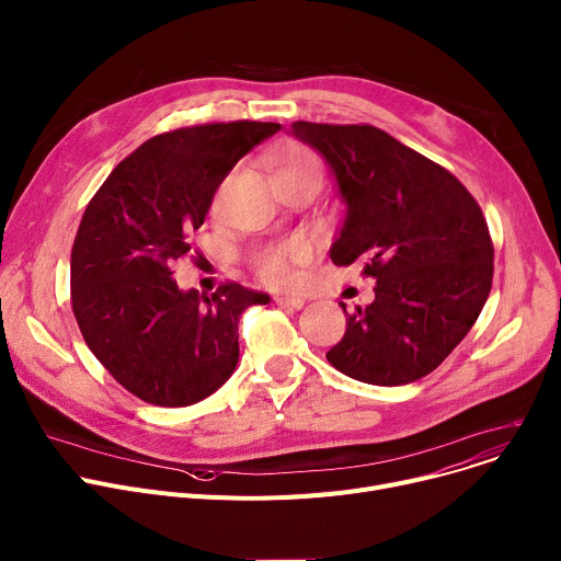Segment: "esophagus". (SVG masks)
<instances>
[{
  "label": "esophagus",
  "instance_id": "obj_1",
  "mask_svg": "<svg viewBox=\"0 0 561 561\" xmlns=\"http://www.w3.org/2000/svg\"><path fill=\"white\" fill-rule=\"evenodd\" d=\"M275 305L279 307H290V309H302L305 300L297 295H275Z\"/></svg>",
  "mask_w": 561,
  "mask_h": 561
}]
</instances>
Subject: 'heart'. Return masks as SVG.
Returning a JSON list of instances; mask_svg holds the SVG:
<instances>
[{
    "mask_svg": "<svg viewBox=\"0 0 561 561\" xmlns=\"http://www.w3.org/2000/svg\"><path fill=\"white\" fill-rule=\"evenodd\" d=\"M268 169L273 175H288V173H307L316 171L322 173L320 160L309 151V148L300 144H286L279 146L277 151L268 158ZM309 248L305 241H288V243H275L261 248L254 254V268L259 277L273 284V286H286L293 282V264L295 261L307 259Z\"/></svg>",
    "mask_w": 561,
    "mask_h": 561,
    "instance_id": "obj_1",
    "label": "heart"
}]
</instances>
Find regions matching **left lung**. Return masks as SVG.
Instances as JSON below:
<instances>
[{
	"label": "left lung",
	"mask_w": 561,
	"mask_h": 561,
	"mask_svg": "<svg viewBox=\"0 0 561 561\" xmlns=\"http://www.w3.org/2000/svg\"><path fill=\"white\" fill-rule=\"evenodd\" d=\"M290 135L324 158L347 205L331 243L335 266L363 261L375 302L347 313L327 360L371 386L413 383L449 356L478 320L494 245L465 184L375 126L295 122Z\"/></svg>",
	"instance_id": "1"
}]
</instances>
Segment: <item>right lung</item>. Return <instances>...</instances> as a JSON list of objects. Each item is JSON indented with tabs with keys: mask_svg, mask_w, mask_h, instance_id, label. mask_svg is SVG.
Listing matches in <instances>:
<instances>
[{
	"mask_svg": "<svg viewBox=\"0 0 561 561\" xmlns=\"http://www.w3.org/2000/svg\"><path fill=\"white\" fill-rule=\"evenodd\" d=\"M282 126L230 122L144 141L90 201L71 248V309L99 363L146 403L192 405L239 363V318L266 293L228 282L182 290L173 264L192 250L218 184Z\"/></svg>",
	"mask_w": 561,
	"mask_h": 561,
	"instance_id": "right-lung-1",
	"label": "right lung"
}]
</instances>
